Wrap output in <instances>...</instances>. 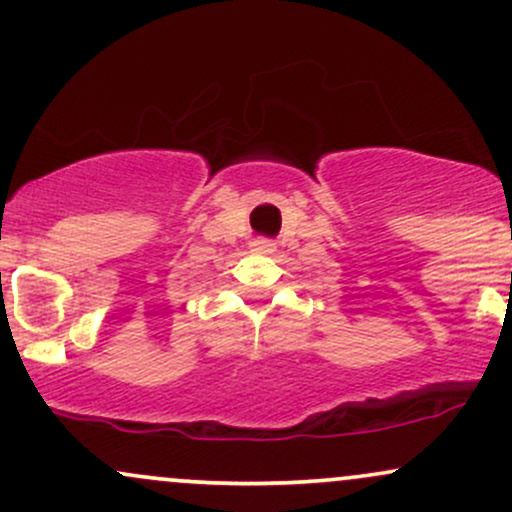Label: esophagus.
<instances>
[{
  "mask_svg": "<svg viewBox=\"0 0 512 512\" xmlns=\"http://www.w3.org/2000/svg\"><path fill=\"white\" fill-rule=\"evenodd\" d=\"M252 252H262V255H269V252H274V243L269 238H255L250 243Z\"/></svg>",
  "mask_w": 512,
  "mask_h": 512,
  "instance_id": "esophagus-1",
  "label": "esophagus"
}]
</instances>
